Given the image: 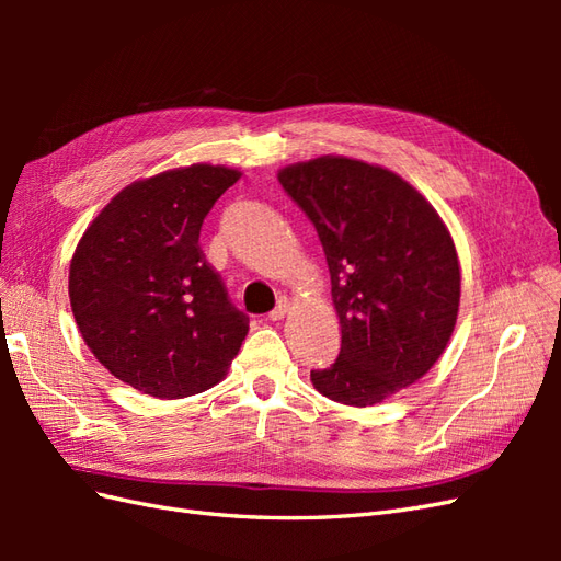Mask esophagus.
<instances>
[{"mask_svg": "<svg viewBox=\"0 0 561 561\" xmlns=\"http://www.w3.org/2000/svg\"><path fill=\"white\" fill-rule=\"evenodd\" d=\"M287 311H290V301H287V297H280L278 304H276V309L268 313V320H283L287 316Z\"/></svg>", "mask_w": 561, "mask_h": 561, "instance_id": "obj_1", "label": "esophagus"}]
</instances>
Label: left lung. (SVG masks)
<instances>
[{
	"label": "left lung",
	"mask_w": 561,
	"mask_h": 561,
	"mask_svg": "<svg viewBox=\"0 0 561 561\" xmlns=\"http://www.w3.org/2000/svg\"><path fill=\"white\" fill-rule=\"evenodd\" d=\"M278 182L313 222L332 280L342 351L311 369L325 398L371 407L419 381L447 348L461 266L443 217L381 165L318 157Z\"/></svg>",
	"instance_id": "1"
}]
</instances>
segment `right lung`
<instances>
[{
    "label": "right lung",
    "instance_id": "right-lung-1",
    "mask_svg": "<svg viewBox=\"0 0 561 561\" xmlns=\"http://www.w3.org/2000/svg\"><path fill=\"white\" fill-rule=\"evenodd\" d=\"M241 171L194 163L124 186L70 262L81 339L110 375L145 396L190 398L225 379L248 316L203 257L201 225Z\"/></svg>",
    "mask_w": 561,
    "mask_h": 561
}]
</instances>
